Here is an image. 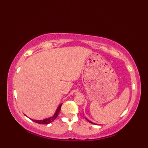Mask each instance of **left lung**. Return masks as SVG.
I'll use <instances>...</instances> for the list:
<instances>
[{
    "label": "left lung",
    "instance_id": "left-lung-1",
    "mask_svg": "<svg viewBox=\"0 0 148 148\" xmlns=\"http://www.w3.org/2000/svg\"><path fill=\"white\" fill-rule=\"evenodd\" d=\"M87 120H88V119H87ZM88 121L90 123H92V122H91L90 121H89V120H88Z\"/></svg>",
    "mask_w": 148,
    "mask_h": 148
}]
</instances>
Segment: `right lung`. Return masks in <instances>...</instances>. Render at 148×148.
Listing matches in <instances>:
<instances>
[{"label":"right lung","instance_id":"obj_1","mask_svg":"<svg viewBox=\"0 0 148 148\" xmlns=\"http://www.w3.org/2000/svg\"><path fill=\"white\" fill-rule=\"evenodd\" d=\"M62 105V103L58 106V108H57V109H56V112L55 113L54 115L52 116V117L42 119V120H34V119H32V120L34 121V122L37 123H39V124H49V123H51L54 121L55 119L56 118V117L58 116L59 113H60V111Z\"/></svg>","mask_w":148,"mask_h":148}]
</instances>
